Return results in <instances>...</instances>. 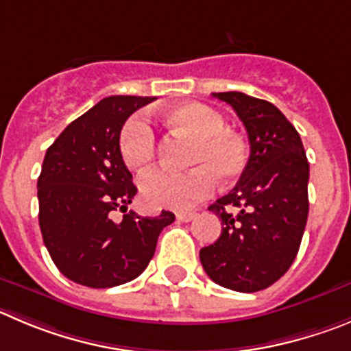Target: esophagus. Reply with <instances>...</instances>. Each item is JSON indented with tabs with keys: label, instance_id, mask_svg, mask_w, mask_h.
<instances>
[{
	"label": "esophagus",
	"instance_id": "1",
	"mask_svg": "<svg viewBox=\"0 0 351 351\" xmlns=\"http://www.w3.org/2000/svg\"><path fill=\"white\" fill-rule=\"evenodd\" d=\"M194 218H195V213H186V211L176 213V220L183 221V223H186V221L194 220Z\"/></svg>",
	"mask_w": 351,
	"mask_h": 351
}]
</instances>
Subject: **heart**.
Segmentation results:
<instances>
[{"instance_id":"heart-1","label":"heart","mask_w":351,"mask_h":351,"mask_svg":"<svg viewBox=\"0 0 351 351\" xmlns=\"http://www.w3.org/2000/svg\"><path fill=\"white\" fill-rule=\"evenodd\" d=\"M165 119L173 130L186 131L194 136L189 165L194 168L175 171L154 168L138 180L143 202L150 208L189 209L195 201L208 197L220 183L237 180L247 168L250 150L235 131L225 128L218 110L206 104L189 101L166 110ZM119 154L124 165L140 169L156 154V133L145 116H133L119 133Z\"/></svg>"}]
</instances>
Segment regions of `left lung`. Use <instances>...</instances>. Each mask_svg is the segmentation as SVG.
I'll use <instances>...</instances> for the list:
<instances>
[{
    "mask_svg": "<svg viewBox=\"0 0 351 351\" xmlns=\"http://www.w3.org/2000/svg\"><path fill=\"white\" fill-rule=\"evenodd\" d=\"M245 126L250 162L237 185L209 206L221 235L202 247L209 279L239 293L267 289L296 258L308 218L310 165L296 128L274 104L241 91L213 93ZM234 205L239 213H228Z\"/></svg>",
    "mask_w": 351,
    "mask_h": 351,
    "instance_id": "obj_1",
    "label": "left lung"
}]
</instances>
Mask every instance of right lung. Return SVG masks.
<instances>
[{
    "label": "right lung",
    "instance_id": "obj_1",
    "mask_svg": "<svg viewBox=\"0 0 351 351\" xmlns=\"http://www.w3.org/2000/svg\"><path fill=\"white\" fill-rule=\"evenodd\" d=\"M154 97L114 95L72 121L48 147L38 178L39 228L58 270L81 286L106 289L136 279L156 253L157 237L175 221L162 211H126L136 186L119 154V133ZM125 213L117 224L112 211Z\"/></svg>",
    "mask_w": 351,
    "mask_h": 351
}]
</instances>
